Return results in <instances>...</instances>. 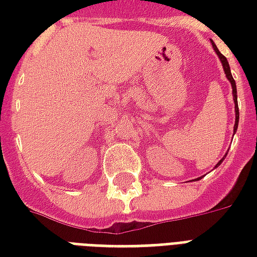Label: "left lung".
<instances>
[{
    "label": "left lung",
    "instance_id": "left-lung-1",
    "mask_svg": "<svg viewBox=\"0 0 257 257\" xmlns=\"http://www.w3.org/2000/svg\"><path fill=\"white\" fill-rule=\"evenodd\" d=\"M212 47H213V49H215L216 55L219 56V59H220L221 64H223V70H224V74H226L227 79L230 81V84H231V88H232V99H234V106H235V123H234V134L237 132V128H238V121H239V111H238V101H237V86H235V81H234V78H232L231 75V70H230V66H228V62H227V59L221 55L220 52H219V49L216 48V45L212 42ZM227 154H224V157L221 158L220 161L216 164V167L217 168L219 165H220L221 162H223V160L226 158ZM201 178H198V180Z\"/></svg>",
    "mask_w": 257,
    "mask_h": 257
}]
</instances>
